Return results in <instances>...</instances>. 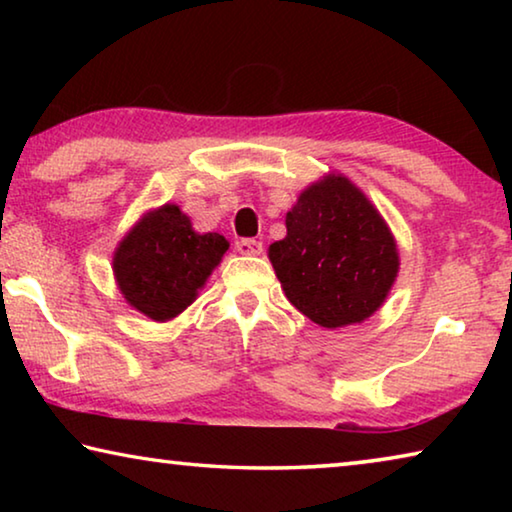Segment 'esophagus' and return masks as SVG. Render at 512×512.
Masks as SVG:
<instances>
[{
  "mask_svg": "<svg viewBox=\"0 0 512 512\" xmlns=\"http://www.w3.org/2000/svg\"><path fill=\"white\" fill-rule=\"evenodd\" d=\"M235 248L241 255H262V250H264L262 241H257V239H239Z\"/></svg>",
  "mask_w": 512,
  "mask_h": 512,
  "instance_id": "1",
  "label": "esophagus"
}]
</instances>
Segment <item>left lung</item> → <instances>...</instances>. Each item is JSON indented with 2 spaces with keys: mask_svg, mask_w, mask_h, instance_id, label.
I'll return each instance as SVG.
<instances>
[{
  "mask_svg": "<svg viewBox=\"0 0 512 512\" xmlns=\"http://www.w3.org/2000/svg\"><path fill=\"white\" fill-rule=\"evenodd\" d=\"M284 293L316 325L361 323L384 305L400 255L377 207L341 173H329L287 212V237L268 248Z\"/></svg>",
  "mask_w": 512,
  "mask_h": 512,
  "instance_id": "1",
  "label": "left lung"
}]
</instances>
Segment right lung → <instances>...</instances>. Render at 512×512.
<instances>
[{"label": "right lung", "mask_w": 512, "mask_h": 512, "mask_svg": "<svg viewBox=\"0 0 512 512\" xmlns=\"http://www.w3.org/2000/svg\"><path fill=\"white\" fill-rule=\"evenodd\" d=\"M228 248L219 232L198 235L189 216L167 203L121 239L112 271L128 305L164 323L192 305Z\"/></svg>", "instance_id": "obj_1"}]
</instances>
